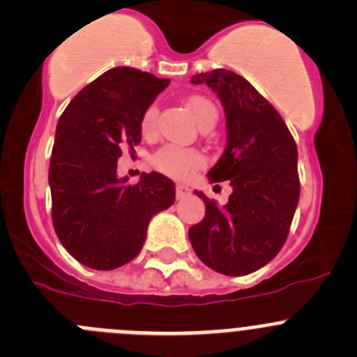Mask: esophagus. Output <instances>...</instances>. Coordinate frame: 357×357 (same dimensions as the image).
Here are the masks:
<instances>
[{
  "instance_id": "esophagus-1",
  "label": "esophagus",
  "mask_w": 357,
  "mask_h": 357,
  "mask_svg": "<svg viewBox=\"0 0 357 357\" xmlns=\"http://www.w3.org/2000/svg\"><path fill=\"white\" fill-rule=\"evenodd\" d=\"M186 195H190L188 186H186V185H176V197L183 199V197H186Z\"/></svg>"
}]
</instances>
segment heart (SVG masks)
<instances>
[{"instance_id":"heart-1","label":"heart","mask_w":357,"mask_h":357,"mask_svg":"<svg viewBox=\"0 0 357 357\" xmlns=\"http://www.w3.org/2000/svg\"><path fill=\"white\" fill-rule=\"evenodd\" d=\"M190 112L194 114L197 123L202 119L208 118L209 114H216V109L208 98L204 96L194 95L190 96L188 102ZM156 116H158V109L156 105H149L144 111L141 118V132L144 133L146 137L153 135L156 128ZM153 165L156 171L163 172V174L171 176L176 179H186L194 174L199 167L204 165V156L195 149H185V148H176V146H163L162 149L155 153L153 156Z\"/></svg>"}]
</instances>
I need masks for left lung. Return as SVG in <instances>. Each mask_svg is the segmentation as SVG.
Listing matches in <instances>:
<instances>
[{"label": "left lung", "instance_id": "8db88e82", "mask_svg": "<svg viewBox=\"0 0 357 357\" xmlns=\"http://www.w3.org/2000/svg\"><path fill=\"white\" fill-rule=\"evenodd\" d=\"M190 82L209 86L224 105L227 144L208 179L232 186L222 208L195 190L206 216L190 227V243L215 271L248 275L273 261L287 239L299 201L298 148L282 116L245 77L216 68Z\"/></svg>", "mask_w": 357, "mask_h": 357}]
</instances>
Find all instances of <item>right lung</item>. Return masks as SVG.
Here are the masks:
<instances>
[{
    "label": "right lung",
    "mask_w": 357,
    "mask_h": 357,
    "mask_svg": "<svg viewBox=\"0 0 357 357\" xmlns=\"http://www.w3.org/2000/svg\"><path fill=\"white\" fill-rule=\"evenodd\" d=\"M171 79L116 66L73 96L56 126L49 165L52 224L66 252L109 271L137 257L149 220L172 206L176 186L160 172L137 185L118 178L121 149L141 142V118Z\"/></svg>",
    "instance_id": "add662e5"
}]
</instances>
